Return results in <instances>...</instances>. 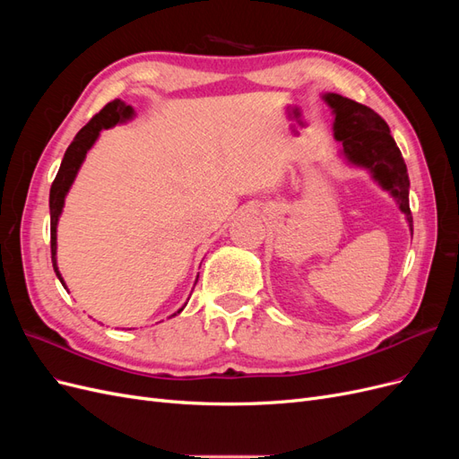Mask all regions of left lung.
I'll return each mask as SVG.
<instances>
[{"label": "left lung", "instance_id": "8db88e82", "mask_svg": "<svg viewBox=\"0 0 459 459\" xmlns=\"http://www.w3.org/2000/svg\"><path fill=\"white\" fill-rule=\"evenodd\" d=\"M325 101L335 113V137L342 143V152L351 162L369 169L373 178L398 199L400 211L406 214L413 231L410 211V178L406 162L393 140L388 124L373 108L356 103L349 97L327 93Z\"/></svg>", "mask_w": 459, "mask_h": 459}]
</instances>
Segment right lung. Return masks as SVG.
<instances>
[{
  "instance_id": "obj_1",
  "label": "right lung",
  "mask_w": 459,
  "mask_h": 459,
  "mask_svg": "<svg viewBox=\"0 0 459 459\" xmlns=\"http://www.w3.org/2000/svg\"><path fill=\"white\" fill-rule=\"evenodd\" d=\"M134 115V110L130 105H124L122 101L115 100L107 103L100 113H97L84 128H82L74 142L68 145L65 157H63V162H61V169L57 172V176H55L53 184H51V191H49V212H51V262H53V270L55 273H57V277L61 280L63 287L66 289L63 277L59 273V268H57V258H55V255H57V220L61 216V211H63V204H65V195L68 193V189H71L74 178H76V172L80 169L82 160H84L88 149L95 143L97 135H100V132L103 128H110L115 126V124L126 120Z\"/></svg>"
}]
</instances>
